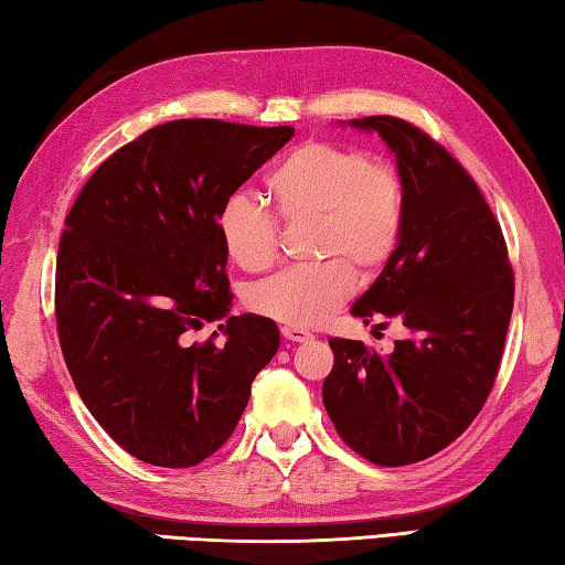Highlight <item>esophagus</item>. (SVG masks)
<instances>
[{"label": "esophagus", "instance_id": "esophagus-1", "mask_svg": "<svg viewBox=\"0 0 565 565\" xmlns=\"http://www.w3.org/2000/svg\"><path fill=\"white\" fill-rule=\"evenodd\" d=\"M282 338H285V340H290V343H305V340H310L312 335H310L308 330H302V328L285 326V328H282Z\"/></svg>", "mask_w": 565, "mask_h": 565}]
</instances>
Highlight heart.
<instances>
[{
    "label": "heart",
    "instance_id": "obj_1",
    "mask_svg": "<svg viewBox=\"0 0 565 565\" xmlns=\"http://www.w3.org/2000/svg\"><path fill=\"white\" fill-rule=\"evenodd\" d=\"M275 212L285 222L316 220V265L285 267L257 282L249 308L292 328H312L355 290V270L375 275L401 245L408 188L393 162L360 147L305 142L282 157L267 178ZM222 247L245 270H265L277 257V220L247 195H233L217 212Z\"/></svg>",
    "mask_w": 565,
    "mask_h": 565
}]
</instances>
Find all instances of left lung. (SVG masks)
Wrapping results in <instances>:
<instances>
[{
	"instance_id": "8db88e82",
	"label": "left lung",
	"mask_w": 565,
	"mask_h": 565,
	"mask_svg": "<svg viewBox=\"0 0 565 565\" xmlns=\"http://www.w3.org/2000/svg\"><path fill=\"white\" fill-rule=\"evenodd\" d=\"M350 127L383 137L408 188L401 245L350 312L403 322L411 338L391 353L330 338L322 403L358 456L411 466L450 446L483 408L513 312V267L501 225L446 147L387 115Z\"/></svg>"
}]
</instances>
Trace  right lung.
<instances>
[{"instance_id": "add662e5", "label": "right lung", "mask_w": 565, "mask_h": 565, "mask_svg": "<svg viewBox=\"0 0 565 565\" xmlns=\"http://www.w3.org/2000/svg\"><path fill=\"white\" fill-rule=\"evenodd\" d=\"M295 135L222 119L157 125L107 157L74 200L57 253L64 363L129 456L190 468L233 436L255 375L280 348L270 318L230 316L222 202Z\"/></svg>"}]
</instances>
